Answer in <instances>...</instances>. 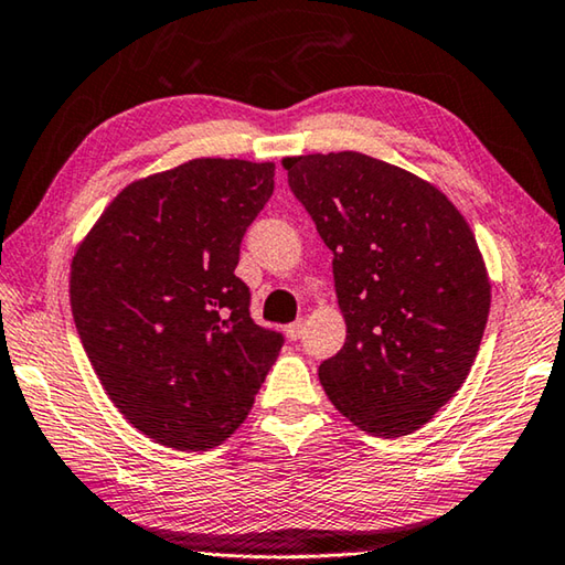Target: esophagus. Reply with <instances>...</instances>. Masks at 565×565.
<instances>
[{
    "mask_svg": "<svg viewBox=\"0 0 565 565\" xmlns=\"http://www.w3.org/2000/svg\"><path fill=\"white\" fill-rule=\"evenodd\" d=\"M286 337H289L291 341H299L303 337V321L299 319V321L289 323V327H286Z\"/></svg>",
    "mask_w": 565,
    "mask_h": 565,
    "instance_id": "esophagus-1",
    "label": "esophagus"
}]
</instances>
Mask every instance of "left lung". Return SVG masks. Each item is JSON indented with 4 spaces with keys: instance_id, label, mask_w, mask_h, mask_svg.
<instances>
[{
    "instance_id": "8db88e82",
    "label": "left lung",
    "mask_w": 565,
    "mask_h": 565,
    "mask_svg": "<svg viewBox=\"0 0 565 565\" xmlns=\"http://www.w3.org/2000/svg\"><path fill=\"white\" fill-rule=\"evenodd\" d=\"M284 169L331 248L347 319V343L319 366L323 391L363 431H416L461 388L489 321L473 232L434 184L359 151Z\"/></svg>"
}]
</instances>
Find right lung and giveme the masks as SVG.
<instances>
[{
    "mask_svg": "<svg viewBox=\"0 0 565 565\" xmlns=\"http://www.w3.org/2000/svg\"><path fill=\"white\" fill-rule=\"evenodd\" d=\"M274 164L194 159L139 179L72 262V313L104 391L157 444L206 451L248 416L284 337L234 274Z\"/></svg>",
    "mask_w": 565,
    "mask_h": 565,
    "instance_id": "add662e5",
    "label": "right lung"
}]
</instances>
